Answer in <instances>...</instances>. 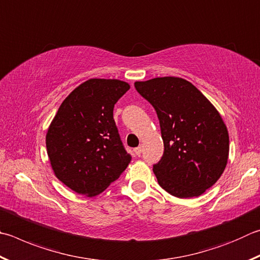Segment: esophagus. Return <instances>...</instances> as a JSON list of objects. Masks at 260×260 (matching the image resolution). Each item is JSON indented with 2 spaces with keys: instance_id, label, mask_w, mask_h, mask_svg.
<instances>
[{
  "instance_id": "1",
  "label": "esophagus",
  "mask_w": 260,
  "mask_h": 260,
  "mask_svg": "<svg viewBox=\"0 0 260 260\" xmlns=\"http://www.w3.org/2000/svg\"><path fill=\"white\" fill-rule=\"evenodd\" d=\"M142 150H143V146L140 145V146H138V148L134 149V152L136 153V155H141V153H142Z\"/></svg>"
}]
</instances>
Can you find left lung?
<instances>
[{
  "mask_svg": "<svg viewBox=\"0 0 260 260\" xmlns=\"http://www.w3.org/2000/svg\"><path fill=\"white\" fill-rule=\"evenodd\" d=\"M134 86L159 119L165 148L153 165L159 185L177 198L201 196L228 164L229 133L218 111L183 78L158 77Z\"/></svg>",
  "mask_w": 260,
  "mask_h": 260,
  "instance_id": "obj_1",
  "label": "left lung"
}]
</instances>
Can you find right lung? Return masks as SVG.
<instances>
[{
    "label": "right lung",
    "instance_id": "right-lung-1",
    "mask_svg": "<svg viewBox=\"0 0 260 260\" xmlns=\"http://www.w3.org/2000/svg\"><path fill=\"white\" fill-rule=\"evenodd\" d=\"M128 89L118 79H88L64 99L51 122L46 150L52 169L79 194L103 192L131 162L114 119V107Z\"/></svg>",
    "mask_w": 260,
    "mask_h": 260
}]
</instances>
